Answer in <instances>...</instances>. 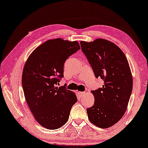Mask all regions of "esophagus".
<instances>
[{
	"label": "esophagus",
	"instance_id": "34e87169",
	"mask_svg": "<svg viewBox=\"0 0 148 148\" xmlns=\"http://www.w3.org/2000/svg\"><path fill=\"white\" fill-rule=\"evenodd\" d=\"M78 94L79 96H80V97H82V96H84V94H85V92H78Z\"/></svg>",
	"mask_w": 148,
	"mask_h": 148
}]
</instances>
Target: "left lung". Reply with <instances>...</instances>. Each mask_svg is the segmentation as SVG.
I'll return each instance as SVG.
<instances>
[{"instance_id":"left-lung-1","label":"left lung","mask_w":148,"mask_h":148,"mask_svg":"<svg viewBox=\"0 0 148 148\" xmlns=\"http://www.w3.org/2000/svg\"><path fill=\"white\" fill-rule=\"evenodd\" d=\"M80 45L96 78L103 80L102 88L92 91L94 103L87 108L88 119L96 126L108 128L126 111L133 87L130 68L122 50L112 42L98 38L81 41Z\"/></svg>"}]
</instances>
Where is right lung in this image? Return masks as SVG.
Listing matches in <instances>:
<instances>
[{
    "label": "right lung",
    "instance_id": "1",
    "mask_svg": "<svg viewBox=\"0 0 148 148\" xmlns=\"http://www.w3.org/2000/svg\"><path fill=\"white\" fill-rule=\"evenodd\" d=\"M80 49L77 41L49 40L37 47L26 60L22 76L25 99L40 125L49 130L60 128L69 118L77 102L76 94L56 87L64 77V64Z\"/></svg>",
    "mask_w": 148,
    "mask_h": 148
}]
</instances>
